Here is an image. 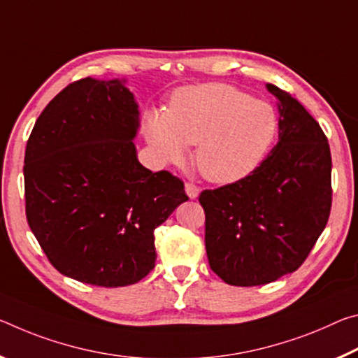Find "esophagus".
Returning a JSON list of instances; mask_svg holds the SVG:
<instances>
[{"mask_svg": "<svg viewBox=\"0 0 358 358\" xmlns=\"http://www.w3.org/2000/svg\"><path fill=\"white\" fill-rule=\"evenodd\" d=\"M185 193L189 195V198H192V200H193V198H196L198 195H200V189H198L195 184L187 182L185 184Z\"/></svg>", "mask_w": 358, "mask_h": 358, "instance_id": "1", "label": "esophagus"}]
</instances>
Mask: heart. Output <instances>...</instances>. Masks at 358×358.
<instances>
[{
    "instance_id": "obj_1",
    "label": "heart",
    "mask_w": 358,
    "mask_h": 358,
    "mask_svg": "<svg viewBox=\"0 0 358 358\" xmlns=\"http://www.w3.org/2000/svg\"><path fill=\"white\" fill-rule=\"evenodd\" d=\"M276 130L271 104L224 84L184 87L174 93L166 113L150 110L144 122L145 139L162 162H182L187 145L195 144L198 171L215 184L248 176Z\"/></svg>"
}]
</instances>
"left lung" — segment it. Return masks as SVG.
Wrapping results in <instances>:
<instances>
[{
    "label": "left lung",
    "mask_w": 358,
    "mask_h": 358,
    "mask_svg": "<svg viewBox=\"0 0 358 358\" xmlns=\"http://www.w3.org/2000/svg\"><path fill=\"white\" fill-rule=\"evenodd\" d=\"M278 99L279 141L245 178L203 190L209 266L224 282H274L303 265L331 209V155L325 133L296 99Z\"/></svg>",
    "instance_id": "obj_1"
}]
</instances>
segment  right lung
<instances>
[{
    "label": "right lung",
    "instance_id": "1",
    "mask_svg": "<svg viewBox=\"0 0 358 358\" xmlns=\"http://www.w3.org/2000/svg\"><path fill=\"white\" fill-rule=\"evenodd\" d=\"M139 110L125 80L69 84L38 117L25 150L27 220L64 276L99 287L154 269V230L189 200L184 182L138 162Z\"/></svg>",
    "mask_w": 358,
    "mask_h": 358
}]
</instances>
